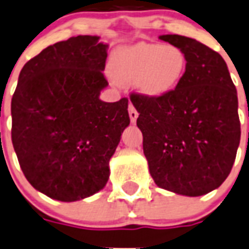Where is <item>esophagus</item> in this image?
<instances>
[{
    "instance_id": "1",
    "label": "esophagus",
    "mask_w": 249,
    "mask_h": 249,
    "mask_svg": "<svg viewBox=\"0 0 249 249\" xmlns=\"http://www.w3.org/2000/svg\"><path fill=\"white\" fill-rule=\"evenodd\" d=\"M128 110H129V118H130V121L134 124L135 121H137V118H138V111L135 110V107L131 104H129Z\"/></svg>"
}]
</instances>
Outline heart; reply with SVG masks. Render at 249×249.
I'll return each instance as SVG.
<instances>
[{
    "mask_svg": "<svg viewBox=\"0 0 249 249\" xmlns=\"http://www.w3.org/2000/svg\"><path fill=\"white\" fill-rule=\"evenodd\" d=\"M187 69V56L179 47L141 43L121 47L112 53L110 71L120 84L134 82L139 92L159 97L179 84Z\"/></svg>",
    "mask_w": 249,
    "mask_h": 249,
    "instance_id": "obj_1",
    "label": "heart"
}]
</instances>
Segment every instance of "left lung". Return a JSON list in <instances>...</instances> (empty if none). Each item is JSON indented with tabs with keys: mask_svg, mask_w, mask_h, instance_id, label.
Wrapping results in <instances>:
<instances>
[{
	"mask_svg": "<svg viewBox=\"0 0 249 249\" xmlns=\"http://www.w3.org/2000/svg\"><path fill=\"white\" fill-rule=\"evenodd\" d=\"M160 39L183 50L187 69L162 96L130 94L149 174L177 195H207L228 178L239 145L235 86L224 58L203 43L178 34Z\"/></svg>",
	"mask_w": 249,
	"mask_h": 249,
	"instance_id": "1",
	"label": "left lung"
}]
</instances>
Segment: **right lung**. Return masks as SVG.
<instances>
[{"mask_svg": "<svg viewBox=\"0 0 249 249\" xmlns=\"http://www.w3.org/2000/svg\"><path fill=\"white\" fill-rule=\"evenodd\" d=\"M78 36L48 46L21 69L11 100V139L37 191L62 202L106 185L108 162L130 123L128 98L100 100L107 44Z\"/></svg>", "mask_w": 249, "mask_h": 249, "instance_id": "right-lung-1", "label": "right lung"}]
</instances>
